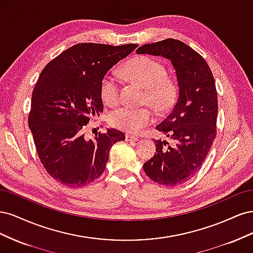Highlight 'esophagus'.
Instances as JSON below:
<instances>
[{
    "mask_svg": "<svg viewBox=\"0 0 253 253\" xmlns=\"http://www.w3.org/2000/svg\"><path fill=\"white\" fill-rule=\"evenodd\" d=\"M126 141H136V140H138V138H137V137L134 136V135L126 134Z\"/></svg>",
    "mask_w": 253,
    "mask_h": 253,
    "instance_id": "obj_1",
    "label": "esophagus"
}]
</instances>
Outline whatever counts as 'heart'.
Instances as JSON below:
<instances>
[{
	"instance_id": "b5f03b06",
	"label": "heart",
	"mask_w": 253,
	"mask_h": 253,
	"mask_svg": "<svg viewBox=\"0 0 253 253\" xmlns=\"http://www.w3.org/2000/svg\"><path fill=\"white\" fill-rule=\"evenodd\" d=\"M127 77L144 87L142 102L148 103L158 113L169 111L174 105L178 94L176 82L167 77V70L163 63L154 58L142 56L126 65ZM121 77L118 72L110 71L101 80L100 94L102 100L109 105L117 104L120 100ZM112 126L128 134H137L152 124L154 113L148 108L120 106L109 116Z\"/></svg>"
}]
</instances>
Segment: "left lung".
<instances>
[{"label": "left lung", "mask_w": 253, "mask_h": 253, "mask_svg": "<svg viewBox=\"0 0 253 253\" xmlns=\"http://www.w3.org/2000/svg\"><path fill=\"white\" fill-rule=\"evenodd\" d=\"M137 53L170 59L178 82V98L172 112L156 129L167 140H155L156 153L143 170L159 185L175 187L201 169L216 137L217 91L206 60L179 40L144 44Z\"/></svg>", "instance_id": "1"}]
</instances>
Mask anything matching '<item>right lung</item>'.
Returning a JSON list of instances; mask_svg holds the SVG:
<instances>
[{
	"label": "right lung",
	"mask_w": 253,
	"mask_h": 253,
	"mask_svg": "<svg viewBox=\"0 0 253 253\" xmlns=\"http://www.w3.org/2000/svg\"><path fill=\"white\" fill-rule=\"evenodd\" d=\"M137 44L80 43L60 53L40 74L33 91L28 126L38 155L53 179L80 188L97 179L112 145L125 140L115 128L86 139L84 129L103 112L101 80Z\"/></svg>",
	"instance_id": "1"
}]
</instances>
